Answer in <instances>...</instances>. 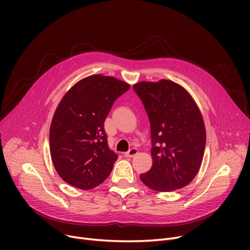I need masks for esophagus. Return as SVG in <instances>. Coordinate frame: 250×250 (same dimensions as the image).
<instances>
[{
	"label": "esophagus",
	"mask_w": 250,
	"mask_h": 250,
	"mask_svg": "<svg viewBox=\"0 0 250 250\" xmlns=\"http://www.w3.org/2000/svg\"><path fill=\"white\" fill-rule=\"evenodd\" d=\"M138 152H139V150L137 148H132L129 151L125 153V156L127 157V158H132V157H134L138 154Z\"/></svg>",
	"instance_id": "esophagus-1"
}]
</instances>
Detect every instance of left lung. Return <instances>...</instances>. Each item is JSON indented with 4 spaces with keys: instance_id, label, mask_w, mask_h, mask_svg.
<instances>
[{
    "instance_id": "1",
    "label": "left lung",
    "mask_w": 250,
    "mask_h": 250,
    "mask_svg": "<svg viewBox=\"0 0 250 250\" xmlns=\"http://www.w3.org/2000/svg\"><path fill=\"white\" fill-rule=\"evenodd\" d=\"M133 88L151 125L153 164L141 180L163 192L187 187L199 172L206 147L198 105L185 88L169 80L140 82Z\"/></svg>"
}]
</instances>
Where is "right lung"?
Returning <instances> with one entry per match:
<instances>
[{"instance_id": "obj_1", "label": "right lung", "mask_w": 250, "mask_h": 250, "mask_svg": "<svg viewBox=\"0 0 250 250\" xmlns=\"http://www.w3.org/2000/svg\"><path fill=\"white\" fill-rule=\"evenodd\" d=\"M128 89L116 78L92 75L64 94L49 129L51 160L63 181L86 190L108 177L117 155L108 147L104 121Z\"/></svg>"}]
</instances>
